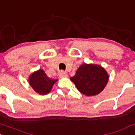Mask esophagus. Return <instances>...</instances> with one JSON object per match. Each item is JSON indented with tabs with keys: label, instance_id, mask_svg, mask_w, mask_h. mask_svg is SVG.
<instances>
[{
	"label": "esophagus",
	"instance_id": "obj_1",
	"mask_svg": "<svg viewBox=\"0 0 135 135\" xmlns=\"http://www.w3.org/2000/svg\"><path fill=\"white\" fill-rule=\"evenodd\" d=\"M59 75H60V78H66V77H67V74L64 71H61L59 73Z\"/></svg>",
	"mask_w": 135,
	"mask_h": 135
}]
</instances>
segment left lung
Here are the masks:
<instances>
[{
	"mask_svg": "<svg viewBox=\"0 0 135 135\" xmlns=\"http://www.w3.org/2000/svg\"><path fill=\"white\" fill-rule=\"evenodd\" d=\"M109 75L100 65H81L70 80L83 94L94 96L101 92L108 83Z\"/></svg>",
	"mask_w": 135,
	"mask_h": 135,
	"instance_id": "1",
	"label": "left lung"
}]
</instances>
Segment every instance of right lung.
Returning a JSON list of instances; mask_svg holds the SVG:
<instances>
[{
  "label": "right lung",
  "mask_w": 135,
  "mask_h": 135,
  "mask_svg": "<svg viewBox=\"0 0 135 135\" xmlns=\"http://www.w3.org/2000/svg\"><path fill=\"white\" fill-rule=\"evenodd\" d=\"M57 81V79L49 78L41 69L33 72L29 78L31 86L36 93L41 95H46L49 93L52 86Z\"/></svg>",
  "instance_id": "obj_1"
}]
</instances>
